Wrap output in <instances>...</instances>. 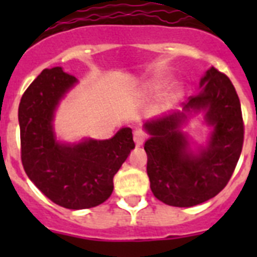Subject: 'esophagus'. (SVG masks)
<instances>
[{
	"instance_id": "34e87169",
	"label": "esophagus",
	"mask_w": 257,
	"mask_h": 257,
	"mask_svg": "<svg viewBox=\"0 0 257 257\" xmlns=\"http://www.w3.org/2000/svg\"><path fill=\"white\" fill-rule=\"evenodd\" d=\"M145 139H147V135H145L143 131H135V133H133V140H135V144L137 145V147H140V145L144 144Z\"/></svg>"
}]
</instances>
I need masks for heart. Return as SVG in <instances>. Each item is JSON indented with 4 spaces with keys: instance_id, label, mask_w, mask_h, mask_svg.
Returning a JSON list of instances; mask_svg holds the SVG:
<instances>
[{
    "instance_id": "1",
    "label": "heart",
    "mask_w": 257,
    "mask_h": 257,
    "mask_svg": "<svg viewBox=\"0 0 257 257\" xmlns=\"http://www.w3.org/2000/svg\"><path fill=\"white\" fill-rule=\"evenodd\" d=\"M169 82V77L168 76H165V74H157L155 77H152L151 80L145 82L143 89H144L145 92L148 93H161L164 88L166 90L163 93H161V101H163V104L164 105H169L173 104L176 100H179L181 94H183V86L180 85V84H171L168 88H165L167 84Z\"/></svg>"
}]
</instances>
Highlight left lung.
<instances>
[{"label": "left lung", "mask_w": 257, "mask_h": 257, "mask_svg": "<svg viewBox=\"0 0 257 257\" xmlns=\"http://www.w3.org/2000/svg\"><path fill=\"white\" fill-rule=\"evenodd\" d=\"M201 92L172 112L148 120L147 173L156 199L172 207H193L215 197L227 185L244 141L241 106L231 80L211 68L200 81ZM203 112L211 126L207 144L190 147L181 131L192 114Z\"/></svg>", "instance_id": "1"}]
</instances>
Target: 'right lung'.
Listing matches in <instances>:
<instances>
[{"label": "right lung", "mask_w": 257, "mask_h": 257, "mask_svg": "<svg viewBox=\"0 0 257 257\" xmlns=\"http://www.w3.org/2000/svg\"><path fill=\"white\" fill-rule=\"evenodd\" d=\"M78 80L61 66L44 69L26 89L18 106L21 160L36 187L57 205L85 209L100 205L113 192V177L135 148L132 129L121 128L109 140L61 143L54 113Z\"/></svg>", "instance_id": "right-lung-1"}]
</instances>
